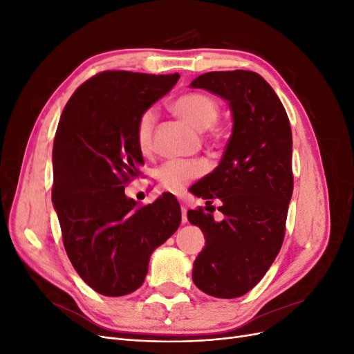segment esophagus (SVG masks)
Listing matches in <instances>:
<instances>
[{
	"mask_svg": "<svg viewBox=\"0 0 354 354\" xmlns=\"http://www.w3.org/2000/svg\"><path fill=\"white\" fill-rule=\"evenodd\" d=\"M181 220H183V223L187 221V207L183 201H181Z\"/></svg>",
	"mask_w": 354,
	"mask_h": 354,
	"instance_id": "obj_1",
	"label": "esophagus"
}]
</instances>
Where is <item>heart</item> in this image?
Returning a JSON list of instances; mask_svg holds the SVG:
<instances>
[{
  "mask_svg": "<svg viewBox=\"0 0 354 354\" xmlns=\"http://www.w3.org/2000/svg\"><path fill=\"white\" fill-rule=\"evenodd\" d=\"M174 109L178 115L194 125L198 130H208L217 122L220 116L218 102L203 93H187L174 102ZM156 109L149 108L138 116L134 137L138 151L143 155L151 153L153 145V131L156 125ZM207 167L201 160L169 159L155 171V178L159 186L171 194H180L185 187L205 174Z\"/></svg>",
  "mask_w": 354,
  "mask_h": 354,
  "instance_id": "heart-1",
  "label": "heart"
}]
</instances>
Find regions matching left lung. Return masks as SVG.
I'll return each mask as SVG.
<instances>
[{"label": "left lung", "instance_id": "1", "mask_svg": "<svg viewBox=\"0 0 354 354\" xmlns=\"http://www.w3.org/2000/svg\"><path fill=\"white\" fill-rule=\"evenodd\" d=\"M190 87L218 94L233 112V133L218 167L190 189L207 199L209 211L187 212L207 239L192 277L211 297L238 298L263 279L283 243L294 189L291 125L281 99L257 72H208ZM216 197L222 201L221 222L212 217Z\"/></svg>", "mask_w": 354, "mask_h": 354}]
</instances>
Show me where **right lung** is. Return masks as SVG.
Masks as SVG:
<instances>
[{
    "instance_id": "1",
    "label": "right lung",
    "mask_w": 354,
    "mask_h": 354,
    "mask_svg": "<svg viewBox=\"0 0 354 354\" xmlns=\"http://www.w3.org/2000/svg\"><path fill=\"white\" fill-rule=\"evenodd\" d=\"M178 78L103 71L81 84L62 112L51 199L73 269L102 295L140 288L151 254L180 226L176 198L164 194L138 205L124 194L143 164L134 137L138 116Z\"/></svg>"
}]
</instances>
